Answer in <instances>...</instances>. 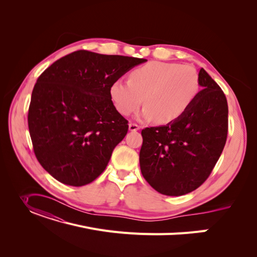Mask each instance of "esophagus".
<instances>
[{"mask_svg":"<svg viewBox=\"0 0 257 257\" xmlns=\"http://www.w3.org/2000/svg\"><path fill=\"white\" fill-rule=\"evenodd\" d=\"M140 128H141V127H140L139 125H137V124H133V123H130V124H129V130L132 131V132H133V131L140 130Z\"/></svg>","mask_w":257,"mask_h":257,"instance_id":"obj_1","label":"esophagus"}]
</instances>
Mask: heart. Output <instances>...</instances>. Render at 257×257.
Returning a JSON list of instances; mask_svg holds the SVG:
<instances>
[{"label": "heart", "instance_id": "obj_1", "mask_svg": "<svg viewBox=\"0 0 257 257\" xmlns=\"http://www.w3.org/2000/svg\"><path fill=\"white\" fill-rule=\"evenodd\" d=\"M199 76L193 66L175 62L151 61L130 73L129 81L115 79L109 97L115 109L124 115L147 105L140 118H156L169 124L180 117L199 92Z\"/></svg>", "mask_w": 257, "mask_h": 257}]
</instances>
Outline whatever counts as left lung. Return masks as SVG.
<instances>
[{"mask_svg": "<svg viewBox=\"0 0 257 257\" xmlns=\"http://www.w3.org/2000/svg\"><path fill=\"white\" fill-rule=\"evenodd\" d=\"M200 90L176 120L142 130L140 165L144 178L166 196H182L203 183L219 160L228 132L223 90L204 69Z\"/></svg>", "mask_w": 257, "mask_h": 257, "instance_id": "1", "label": "left lung"}]
</instances>
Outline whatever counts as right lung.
Returning <instances> with one entry per match:
<instances>
[{"instance_id":"1","label":"right lung","mask_w":257,"mask_h":257,"mask_svg":"<svg viewBox=\"0 0 257 257\" xmlns=\"http://www.w3.org/2000/svg\"><path fill=\"white\" fill-rule=\"evenodd\" d=\"M146 61L80 50L38 77L28 126L35 156L52 177L82 186L103 173L128 131L110 100V84Z\"/></svg>"}]
</instances>
